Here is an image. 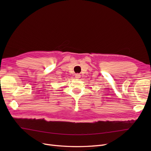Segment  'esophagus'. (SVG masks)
<instances>
[{
  "mask_svg": "<svg viewBox=\"0 0 151 151\" xmlns=\"http://www.w3.org/2000/svg\"><path fill=\"white\" fill-rule=\"evenodd\" d=\"M75 77H76V78H77V79H79V78H80V77H81V75H80V74H76V76H75Z\"/></svg>",
  "mask_w": 151,
  "mask_h": 151,
  "instance_id": "1",
  "label": "esophagus"
}]
</instances>
